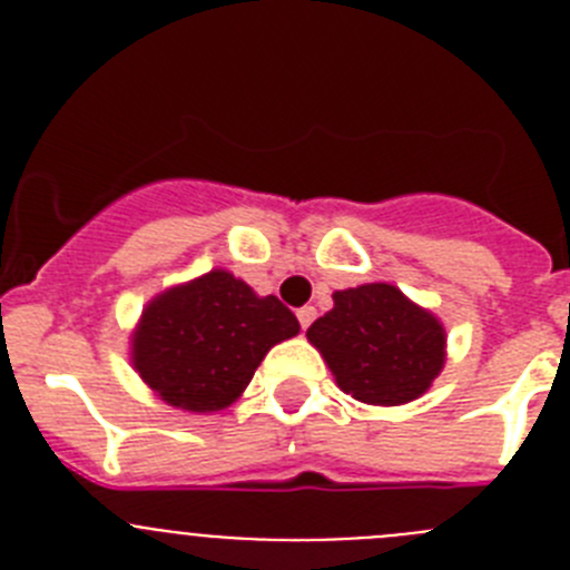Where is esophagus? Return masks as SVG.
<instances>
[{
	"mask_svg": "<svg viewBox=\"0 0 570 570\" xmlns=\"http://www.w3.org/2000/svg\"><path fill=\"white\" fill-rule=\"evenodd\" d=\"M296 316H299V325H302V328H308L311 322L316 320V308H314V305H305V308L296 311Z\"/></svg>",
	"mask_w": 570,
	"mask_h": 570,
	"instance_id": "34e87169",
	"label": "esophagus"
}]
</instances>
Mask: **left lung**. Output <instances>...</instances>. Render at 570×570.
Here are the masks:
<instances>
[{"mask_svg": "<svg viewBox=\"0 0 570 570\" xmlns=\"http://www.w3.org/2000/svg\"><path fill=\"white\" fill-rule=\"evenodd\" d=\"M308 342L336 385L365 405L420 400L442 374L448 334L434 311L391 282L334 291V308L308 328Z\"/></svg>", "mask_w": 570, "mask_h": 570, "instance_id": "8db88e82", "label": "left lung"}]
</instances>
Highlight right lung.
I'll return each instance as SVG.
<instances>
[{
	"instance_id": "add662e5",
	"label": "right lung",
	"mask_w": 570,
	"mask_h": 570,
	"mask_svg": "<svg viewBox=\"0 0 570 570\" xmlns=\"http://www.w3.org/2000/svg\"><path fill=\"white\" fill-rule=\"evenodd\" d=\"M299 322L276 296L214 268L159 291L130 331V365L154 396L190 414L234 405L254 371Z\"/></svg>"
}]
</instances>
